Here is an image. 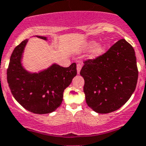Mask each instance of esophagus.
I'll use <instances>...</instances> for the list:
<instances>
[{"instance_id": "obj_1", "label": "esophagus", "mask_w": 146, "mask_h": 146, "mask_svg": "<svg viewBox=\"0 0 146 146\" xmlns=\"http://www.w3.org/2000/svg\"><path fill=\"white\" fill-rule=\"evenodd\" d=\"M82 68V65L80 63H78L77 64V72H78V74H80V69Z\"/></svg>"}]
</instances>
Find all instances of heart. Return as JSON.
<instances>
[{
    "mask_svg": "<svg viewBox=\"0 0 146 146\" xmlns=\"http://www.w3.org/2000/svg\"><path fill=\"white\" fill-rule=\"evenodd\" d=\"M94 47L93 50H92L91 54H90V58L91 59H96L98 57H99L102 55H103L104 53L106 52V45L104 44H96V42H90L86 44V47L88 48H90Z\"/></svg>",
    "mask_w": 146,
    "mask_h": 146,
    "instance_id": "obj_1",
    "label": "heart"
}]
</instances>
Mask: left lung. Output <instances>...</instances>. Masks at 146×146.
Listing matches in <instances>:
<instances>
[{"label":"left lung","mask_w":146,"mask_h":146,"mask_svg":"<svg viewBox=\"0 0 146 146\" xmlns=\"http://www.w3.org/2000/svg\"><path fill=\"white\" fill-rule=\"evenodd\" d=\"M84 78L87 105L98 113L119 109L133 93L138 79L135 51L122 38L106 53L84 62L80 72Z\"/></svg>","instance_id":"obj_1"}]
</instances>
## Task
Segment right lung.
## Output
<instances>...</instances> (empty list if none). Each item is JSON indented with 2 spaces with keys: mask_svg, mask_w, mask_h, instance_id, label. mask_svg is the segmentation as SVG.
<instances>
[{
  "mask_svg": "<svg viewBox=\"0 0 146 146\" xmlns=\"http://www.w3.org/2000/svg\"><path fill=\"white\" fill-rule=\"evenodd\" d=\"M44 40L47 37L36 36ZM28 42L16 46L7 68V82L13 97L23 108L36 114L52 113L61 105L63 92L77 75L76 63L64 68L53 64L38 73H31L22 66L21 59Z\"/></svg>",
  "mask_w": 146,
  "mask_h": 146,
  "instance_id": "1",
  "label": "right lung"
}]
</instances>
